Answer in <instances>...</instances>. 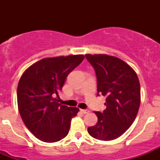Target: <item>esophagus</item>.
I'll list each match as a JSON object with an SVG mask.
<instances>
[{
  "label": "esophagus",
  "instance_id": "1",
  "mask_svg": "<svg viewBox=\"0 0 160 160\" xmlns=\"http://www.w3.org/2000/svg\"><path fill=\"white\" fill-rule=\"evenodd\" d=\"M80 111H81L82 114H88L90 111H88V110H83V109H82V110H80Z\"/></svg>",
  "mask_w": 160,
  "mask_h": 160
}]
</instances>
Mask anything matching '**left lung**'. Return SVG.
Returning a JSON list of instances; mask_svg holds the SVG:
<instances>
[{"label": "left lung", "mask_w": 160, "mask_h": 160, "mask_svg": "<svg viewBox=\"0 0 160 160\" xmlns=\"http://www.w3.org/2000/svg\"><path fill=\"white\" fill-rule=\"evenodd\" d=\"M97 78V95L106 96V109L94 111L96 125L88 128L98 140L118 138L131 126L140 105V84L132 68L118 58L106 54H86Z\"/></svg>", "instance_id": "8db88e82"}]
</instances>
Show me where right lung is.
<instances>
[{"mask_svg":"<svg viewBox=\"0 0 160 160\" xmlns=\"http://www.w3.org/2000/svg\"><path fill=\"white\" fill-rule=\"evenodd\" d=\"M83 55L44 58L29 67L18 86L19 113L35 137L54 142L68 135L79 109L62 105L58 93L68 74L83 61Z\"/></svg>","mask_w":160,"mask_h":160,"instance_id":"1","label":"right lung"}]
</instances>
